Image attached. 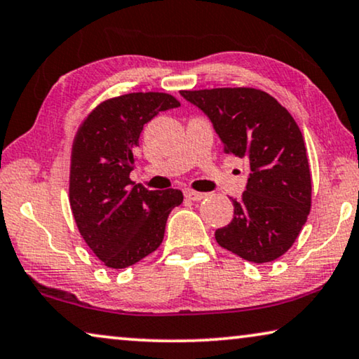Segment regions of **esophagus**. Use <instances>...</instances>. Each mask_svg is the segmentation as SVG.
I'll list each match as a JSON object with an SVG mask.
<instances>
[{
    "mask_svg": "<svg viewBox=\"0 0 359 359\" xmlns=\"http://www.w3.org/2000/svg\"><path fill=\"white\" fill-rule=\"evenodd\" d=\"M184 196L188 197V199H191V201H201V199H204L207 194H204V192L192 191V189H184Z\"/></svg>",
    "mask_w": 359,
    "mask_h": 359,
    "instance_id": "34e87169",
    "label": "esophagus"
}]
</instances>
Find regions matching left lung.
Masks as SVG:
<instances>
[{
    "label": "left lung",
    "mask_w": 359,
    "mask_h": 359,
    "mask_svg": "<svg viewBox=\"0 0 359 359\" xmlns=\"http://www.w3.org/2000/svg\"><path fill=\"white\" fill-rule=\"evenodd\" d=\"M214 124L223 150L249 165L246 191L215 240L264 264L293 246L311 210V171L298 124L272 95L251 87L181 90Z\"/></svg>",
    "instance_id": "8db88e82"
}]
</instances>
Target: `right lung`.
I'll return each mask as SVG.
<instances>
[{
  "instance_id": "right-lung-1",
  "label": "right lung",
  "mask_w": 359,
  "mask_h": 359,
  "mask_svg": "<svg viewBox=\"0 0 359 359\" xmlns=\"http://www.w3.org/2000/svg\"><path fill=\"white\" fill-rule=\"evenodd\" d=\"M176 107L168 93H126L102 102L77 129L69 204L81 236L107 267L126 269L154 252L183 202L180 189L149 191L129 178L144 124Z\"/></svg>"
}]
</instances>
